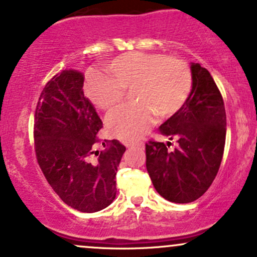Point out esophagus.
Returning a JSON list of instances; mask_svg holds the SVG:
<instances>
[{
  "label": "esophagus",
  "mask_w": 257,
  "mask_h": 257,
  "mask_svg": "<svg viewBox=\"0 0 257 257\" xmlns=\"http://www.w3.org/2000/svg\"><path fill=\"white\" fill-rule=\"evenodd\" d=\"M139 144H137V143H125V147L128 148V149H133V148L138 147Z\"/></svg>",
  "instance_id": "obj_1"
}]
</instances>
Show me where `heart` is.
Here are the masks:
<instances>
[{"label": "heart", "instance_id": "1", "mask_svg": "<svg viewBox=\"0 0 257 257\" xmlns=\"http://www.w3.org/2000/svg\"><path fill=\"white\" fill-rule=\"evenodd\" d=\"M112 77L98 71L87 75L85 91L99 109L109 112L133 87L131 98L137 103L123 104L108 117L112 136L134 142L149 131L155 113L161 118L174 115L192 91V72L186 61L159 53L121 54L107 66Z\"/></svg>", "mask_w": 257, "mask_h": 257}]
</instances>
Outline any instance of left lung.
I'll return each instance as SVG.
<instances>
[{
  "label": "left lung",
  "instance_id": "1",
  "mask_svg": "<svg viewBox=\"0 0 257 257\" xmlns=\"http://www.w3.org/2000/svg\"><path fill=\"white\" fill-rule=\"evenodd\" d=\"M192 91L182 108L160 125L171 143L145 144L147 170L155 190L175 203H190L212 185L223 159L226 115L223 97L212 75L199 64L191 65Z\"/></svg>",
  "mask_w": 257,
  "mask_h": 257
}]
</instances>
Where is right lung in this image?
<instances>
[{
	"label": "right lung",
	"mask_w": 257,
	"mask_h": 257,
	"mask_svg": "<svg viewBox=\"0 0 257 257\" xmlns=\"http://www.w3.org/2000/svg\"><path fill=\"white\" fill-rule=\"evenodd\" d=\"M83 75L63 70L43 88L34 115V148L45 178L64 203L93 213L115 198V175L125 147L109 140L94 150L103 126L83 94Z\"/></svg>",
	"instance_id": "1"
}]
</instances>
